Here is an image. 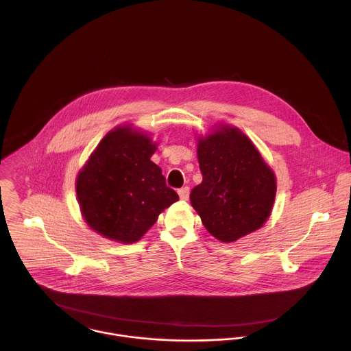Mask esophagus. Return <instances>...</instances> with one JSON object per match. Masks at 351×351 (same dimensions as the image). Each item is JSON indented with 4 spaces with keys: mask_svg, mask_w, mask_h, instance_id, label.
I'll use <instances>...</instances> for the list:
<instances>
[{
    "mask_svg": "<svg viewBox=\"0 0 351 351\" xmlns=\"http://www.w3.org/2000/svg\"><path fill=\"white\" fill-rule=\"evenodd\" d=\"M178 196H180L181 200H188V197H189V188L184 186V188L178 189Z\"/></svg>",
    "mask_w": 351,
    "mask_h": 351,
    "instance_id": "esophagus-1",
    "label": "esophagus"
}]
</instances>
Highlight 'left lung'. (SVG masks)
<instances>
[{"mask_svg": "<svg viewBox=\"0 0 351 351\" xmlns=\"http://www.w3.org/2000/svg\"><path fill=\"white\" fill-rule=\"evenodd\" d=\"M202 182L191 202L204 227L221 242H234L262 227L276 197V177L250 139L227 127L199 141Z\"/></svg>", "mask_w": 351, "mask_h": 351, "instance_id": "8db88e82", "label": "left lung"}]
</instances>
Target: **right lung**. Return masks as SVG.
Instances as JSON below:
<instances>
[{"instance_id":"add662e5","label":"right lung","mask_w":351,"mask_h":351,"mask_svg":"<svg viewBox=\"0 0 351 351\" xmlns=\"http://www.w3.org/2000/svg\"><path fill=\"white\" fill-rule=\"evenodd\" d=\"M155 145L128 127L109 132L78 174L77 196L86 223L123 243L139 241L159 213L178 200L151 155Z\"/></svg>"}]
</instances>
